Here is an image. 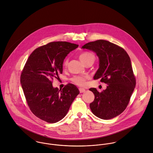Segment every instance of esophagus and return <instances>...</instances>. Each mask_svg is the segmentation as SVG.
<instances>
[{
    "label": "esophagus",
    "mask_w": 153,
    "mask_h": 153,
    "mask_svg": "<svg viewBox=\"0 0 153 153\" xmlns=\"http://www.w3.org/2000/svg\"><path fill=\"white\" fill-rule=\"evenodd\" d=\"M79 91L80 93H83L86 91V90L84 88H79Z\"/></svg>",
    "instance_id": "esophagus-1"
}]
</instances>
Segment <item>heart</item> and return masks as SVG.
Listing matches in <instances>:
<instances>
[{
	"mask_svg": "<svg viewBox=\"0 0 153 153\" xmlns=\"http://www.w3.org/2000/svg\"><path fill=\"white\" fill-rule=\"evenodd\" d=\"M79 58L80 61L85 64L88 61L91 59H95V55L91 52H84L80 55ZM64 65L66 66L68 64V59H66L64 61ZM71 81L77 85L83 86L85 83V77L82 76H74L71 78Z\"/></svg>",
	"mask_w": 153,
	"mask_h": 153,
	"instance_id": "heart-1",
	"label": "heart"
}]
</instances>
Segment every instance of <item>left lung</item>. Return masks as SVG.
Listing matches in <instances>:
<instances>
[{"mask_svg": "<svg viewBox=\"0 0 153 153\" xmlns=\"http://www.w3.org/2000/svg\"><path fill=\"white\" fill-rule=\"evenodd\" d=\"M82 48L97 54L99 68L94 79L101 78V82L107 85L102 92L94 88L89 89L95 95L90 108L95 116L101 119H113L126 109L135 88L136 80L130 57L123 48L104 40L89 42Z\"/></svg>", "mask_w": 153, "mask_h": 153, "instance_id": "1", "label": "left lung"}]
</instances>
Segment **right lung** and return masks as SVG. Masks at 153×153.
Segmentation results:
<instances>
[{
  "mask_svg": "<svg viewBox=\"0 0 153 153\" xmlns=\"http://www.w3.org/2000/svg\"><path fill=\"white\" fill-rule=\"evenodd\" d=\"M78 46L67 42H53L40 46L30 54L21 73V85L30 110L48 123L62 120L79 94L73 84L59 90L52 83L53 78L62 74L65 57Z\"/></svg>",
  "mask_w": 153,
  "mask_h": 153,
  "instance_id": "add662e5",
  "label": "right lung"
}]
</instances>
